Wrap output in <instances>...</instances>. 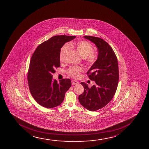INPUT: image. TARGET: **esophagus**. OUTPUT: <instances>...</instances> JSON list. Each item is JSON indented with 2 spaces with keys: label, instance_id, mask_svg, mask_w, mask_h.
<instances>
[{
  "label": "esophagus",
  "instance_id": "34e87169",
  "mask_svg": "<svg viewBox=\"0 0 149 149\" xmlns=\"http://www.w3.org/2000/svg\"><path fill=\"white\" fill-rule=\"evenodd\" d=\"M79 84V82H77L75 80H72V85H77Z\"/></svg>",
  "mask_w": 149,
  "mask_h": 149
}]
</instances>
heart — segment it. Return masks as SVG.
<instances>
[{"label":"heart","instance_id":"heart-1","mask_svg":"<svg viewBox=\"0 0 149 149\" xmlns=\"http://www.w3.org/2000/svg\"><path fill=\"white\" fill-rule=\"evenodd\" d=\"M71 47H74L79 52L81 56L85 60L86 62L89 64H92L95 62L96 55L93 52V47L90 42L86 40L70 44ZM70 49L68 44H65L61 47L59 54V59L61 61L63 60L65 56ZM83 68L80 66H73L69 68L67 70L69 75L73 78H77L79 76V73L82 72Z\"/></svg>","mask_w":149,"mask_h":149}]
</instances>
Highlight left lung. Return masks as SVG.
Wrapping results in <instances>:
<instances>
[{
    "label": "left lung",
    "mask_w": 149,
    "mask_h": 149,
    "mask_svg": "<svg viewBox=\"0 0 149 149\" xmlns=\"http://www.w3.org/2000/svg\"><path fill=\"white\" fill-rule=\"evenodd\" d=\"M97 47V60L87 72L90 79L95 85L89 88L81 82L84 93L79 96L81 104L92 111L102 109L110 102L117 89L119 80L118 65L113 50L104 40L92 36H84Z\"/></svg>",
    "instance_id": "1"
}]
</instances>
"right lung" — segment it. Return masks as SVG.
Returning a JSON list of instances; mask_svg holds the SVG:
<instances>
[{"mask_svg": "<svg viewBox=\"0 0 149 149\" xmlns=\"http://www.w3.org/2000/svg\"><path fill=\"white\" fill-rule=\"evenodd\" d=\"M76 36H55L38 47L31 59L28 82L31 93L39 104L50 109L61 104L71 86L69 79L53 80L52 74L60 65L61 48Z\"/></svg>", "mask_w": 149, "mask_h": 149, "instance_id": "right-lung-1", "label": "right lung"}]
</instances>
